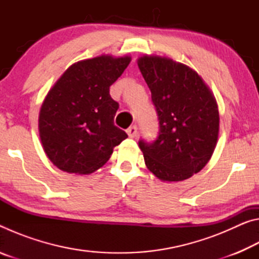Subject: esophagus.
I'll use <instances>...</instances> for the list:
<instances>
[{"instance_id":"1","label":"esophagus","mask_w":259,"mask_h":259,"mask_svg":"<svg viewBox=\"0 0 259 259\" xmlns=\"http://www.w3.org/2000/svg\"><path fill=\"white\" fill-rule=\"evenodd\" d=\"M126 134H128V136L130 138H136L138 136V128L137 125H133L130 126V128L126 130Z\"/></svg>"}]
</instances>
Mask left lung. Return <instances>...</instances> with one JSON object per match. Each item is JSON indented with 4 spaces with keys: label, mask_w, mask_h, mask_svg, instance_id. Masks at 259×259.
<instances>
[{
    "label": "left lung",
    "mask_w": 259,
    "mask_h": 259,
    "mask_svg": "<svg viewBox=\"0 0 259 259\" xmlns=\"http://www.w3.org/2000/svg\"><path fill=\"white\" fill-rule=\"evenodd\" d=\"M137 64L151 90L160 128L154 142L139 140L145 164L161 181H185L208 163L216 147V99L199 74L186 65L147 55Z\"/></svg>",
    "instance_id": "1"
}]
</instances>
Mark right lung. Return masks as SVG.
<instances>
[{
	"mask_svg": "<svg viewBox=\"0 0 259 259\" xmlns=\"http://www.w3.org/2000/svg\"><path fill=\"white\" fill-rule=\"evenodd\" d=\"M129 56L103 55L69 66L48 93L38 116L47 156L57 168L88 175L108 161L128 135L114 124L119 104L111 87L128 67Z\"/></svg>",
	"mask_w": 259,
	"mask_h": 259,
	"instance_id": "1",
	"label": "right lung"
}]
</instances>
